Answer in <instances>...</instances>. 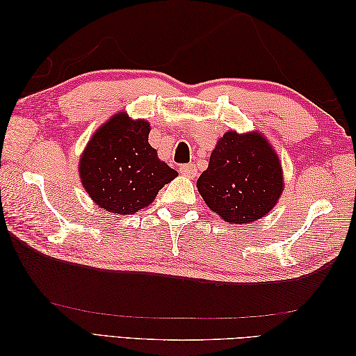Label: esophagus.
<instances>
[{"instance_id":"1","label":"esophagus","mask_w":356,"mask_h":356,"mask_svg":"<svg viewBox=\"0 0 356 356\" xmlns=\"http://www.w3.org/2000/svg\"><path fill=\"white\" fill-rule=\"evenodd\" d=\"M180 172L184 174V176H186V177H191V179H194L195 176H197V168H195V165L194 163H186V165H182L180 166V170H179Z\"/></svg>"}]
</instances>
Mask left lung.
Wrapping results in <instances>:
<instances>
[{
    "mask_svg": "<svg viewBox=\"0 0 356 356\" xmlns=\"http://www.w3.org/2000/svg\"><path fill=\"white\" fill-rule=\"evenodd\" d=\"M197 188L225 222L252 223L266 216L282 195V163L263 134L228 131L211 153Z\"/></svg>",
    "mask_w": 356,
    "mask_h": 356,
    "instance_id": "8db88e82",
    "label": "left lung"
}]
</instances>
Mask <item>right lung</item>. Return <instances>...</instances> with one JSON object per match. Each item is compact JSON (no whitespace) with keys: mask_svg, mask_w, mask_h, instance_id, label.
Here are the masks:
<instances>
[{"mask_svg":"<svg viewBox=\"0 0 356 356\" xmlns=\"http://www.w3.org/2000/svg\"><path fill=\"white\" fill-rule=\"evenodd\" d=\"M149 124L118 113L90 139L79 176L90 197L111 214H134L177 177L148 143Z\"/></svg>","mask_w":356,"mask_h":356,"instance_id":"add662e5","label":"right lung"}]
</instances>
